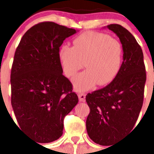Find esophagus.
<instances>
[{
  "label": "esophagus",
  "mask_w": 154,
  "mask_h": 154,
  "mask_svg": "<svg viewBox=\"0 0 154 154\" xmlns=\"http://www.w3.org/2000/svg\"><path fill=\"white\" fill-rule=\"evenodd\" d=\"M78 97L79 100H80V102H84L86 98V94H84V93H80V94H78Z\"/></svg>",
  "instance_id": "obj_1"
}]
</instances>
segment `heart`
Wrapping results in <instances>:
<instances>
[{"label": "heart", "mask_w": 154, "mask_h": 154, "mask_svg": "<svg viewBox=\"0 0 154 154\" xmlns=\"http://www.w3.org/2000/svg\"><path fill=\"white\" fill-rule=\"evenodd\" d=\"M74 47L63 44L58 58L65 75L72 77L84 67L87 70L73 78L77 91L89 90L97 84L106 85L117 77L124 59L121 44L106 34L85 32L73 41Z\"/></svg>", "instance_id": "b5f03b06"}]
</instances>
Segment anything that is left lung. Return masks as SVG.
<instances>
[{
  "instance_id": "8db88e82",
  "label": "left lung",
  "mask_w": 154,
  "mask_h": 154,
  "mask_svg": "<svg viewBox=\"0 0 154 154\" xmlns=\"http://www.w3.org/2000/svg\"><path fill=\"white\" fill-rule=\"evenodd\" d=\"M117 34L124 49V61L111 83L87 94L90 107L86 121L94 143L110 146L134 128L143 102L146 70L143 54L135 37L119 24L106 26Z\"/></svg>"
}]
</instances>
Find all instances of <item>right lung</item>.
I'll return each mask as SVG.
<instances>
[{"instance_id":"1","label":"right lung","mask_w":154,"mask_h":154,"mask_svg":"<svg viewBox=\"0 0 154 154\" xmlns=\"http://www.w3.org/2000/svg\"><path fill=\"white\" fill-rule=\"evenodd\" d=\"M76 33L54 22L39 23L24 34L15 51L11 105L20 128L37 142L59 139L63 118L78 103L58 58L63 41Z\"/></svg>"}]
</instances>
